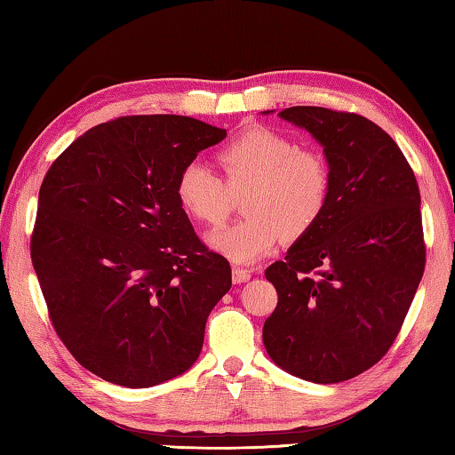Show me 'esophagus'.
<instances>
[{"mask_svg":"<svg viewBox=\"0 0 455 455\" xmlns=\"http://www.w3.org/2000/svg\"><path fill=\"white\" fill-rule=\"evenodd\" d=\"M251 279V271L249 268H243V267H233V283L235 284H241L246 283Z\"/></svg>","mask_w":455,"mask_h":455,"instance_id":"1","label":"esophagus"}]
</instances>
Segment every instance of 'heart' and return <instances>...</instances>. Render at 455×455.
Wrapping results in <instances>:
<instances>
[{"label":"heart","mask_w":455,"mask_h":455,"mask_svg":"<svg viewBox=\"0 0 455 455\" xmlns=\"http://www.w3.org/2000/svg\"><path fill=\"white\" fill-rule=\"evenodd\" d=\"M219 163L227 184L195 160L179 172L176 198L190 219L214 227L227 219L233 192L251 187L244 196L249 217L206 236L211 249L233 263H255L284 233H307L329 203L331 174L321 154L299 148L292 138L273 128L244 130L220 150Z\"/></svg>","instance_id":"obj_1"}]
</instances>
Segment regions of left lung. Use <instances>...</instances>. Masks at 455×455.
<instances>
[{
  "instance_id": "1",
  "label": "left lung",
  "mask_w": 455,
  "mask_h": 455,
  "mask_svg": "<svg viewBox=\"0 0 455 455\" xmlns=\"http://www.w3.org/2000/svg\"><path fill=\"white\" fill-rule=\"evenodd\" d=\"M279 116L323 146L331 195L319 220L265 271L279 303L263 343L283 371L339 383L387 353L419 287L418 180L394 138L359 114L292 106Z\"/></svg>"
}]
</instances>
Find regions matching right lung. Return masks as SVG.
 Instances as JSON below:
<instances>
[{
  "mask_svg": "<svg viewBox=\"0 0 455 455\" xmlns=\"http://www.w3.org/2000/svg\"><path fill=\"white\" fill-rule=\"evenodd\" d=\"M227 130L156 114L90 128L45 174L32 263L50 319L82 367L140 389L195 365L230 265L206 249L176 179Z\"/></svg>",
  "mask_w": 455,
  "mask_h": 455,
  "instance_id": "1",
  "label": "right lung"
}]
</instances>
